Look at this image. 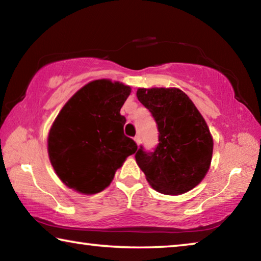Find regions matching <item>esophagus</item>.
<instances>
[{"instance_id":"1","label":"esophagus","mask_w":261,"mask_h":261,"mask_svg":"<svg viewBox=\"0 0 261 261\" xmlns=\"http://www.w3.org/2000/svg\"><path fill=\"white\" fill-rule=\"evenodd\" d=\"M134 140L136 142V144H137V145H139V143H140V139H139V136H136V137L134 138Z\"/></svg>"}]
</instances>
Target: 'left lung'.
<instances>
[{"label":"left lung","mask_w":261,"mask_h":261,"mask_svg":"<svg viewBox=\"0 0 261 261\" xmlns=\"http://www.w3.org/2000/svg\"><path fill=\"white\" fill-rule=\"evenodd\" d=\"M139 102L158 125V145H140L136 161L156 192L179 195L201 182L209 171L214 142L195 105L177 88H139Z\"/></svg>","instance_id":"left-lung-1"}]
</instances>
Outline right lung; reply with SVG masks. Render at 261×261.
<instances>
[{"label": "right lung", "instance_id": "obj_1", "mask_svg": "<svg viewBox=\"0 0 261 261\" xmlns=\"http://www.w3.org/2000/svg\"><path fill=\"white\" fill-rule=\"evenodd\" d=\"M131 88L119 82L95 80L64 106L49 130V161L67 187L96 194L108 187L115 173L137 150L124 135L121 108Z\"/></svg>", "mask_w": 261, "mask_h": 261}]
</instances>
